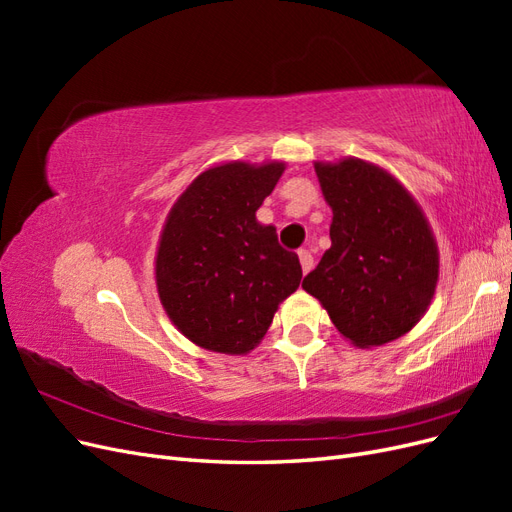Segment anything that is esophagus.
<instances>
[{"instance_id": "34e87169", "label": "esophagus", "mask_w": 512, "mask_h": 512, "mask_svg": "<svg viewBox=\"0 0 512 512\" xmlns=\"http://www.w3.org/2000/svg\"><path fill=\"white\" fill-rule=\"evenodd\" d=\"M299 260H301V269L303 273H309L314 269V256L309 254L307 250H299Z\"/></svg>"}]
</instances>
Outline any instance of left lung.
<instances>
[{
    "label": "left lung",
    "mask_w": 512,
    "mask_h": 512,
    "mask_svg": "<svg viewBox=\"0 0 512 512\" xmlns=\"http://www.w3.org/2000/svg\"><path fill=\"white\" fill-rule=\"evenodd\" d=\"M314 168L333 211L331 247L305 275L303 290L356 348L389 344L416 327L436 294V237L389 170L359 158Z\"/></svg>",
    "instance_id": "8db88e82"
}]
</instances>
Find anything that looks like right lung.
Listing matches in <instances>:
<instances>
[{"instance_id":"1","label":"right lung","mask_w":512,"mask_h":512,"mask_svg":"<svg viewBox=\"0 0 512 512\" xmlns=\"http://www.w3.org/2000/svg\"><path fill=\"white\" fill-rule=\"evenodd\" d=\"M284 162H224L203 170L177 198L156 252L160 303L196 346L247 354L277 307L301 284L299 256L277 243L256 211Z\"/></svg>"}]
</instances>
